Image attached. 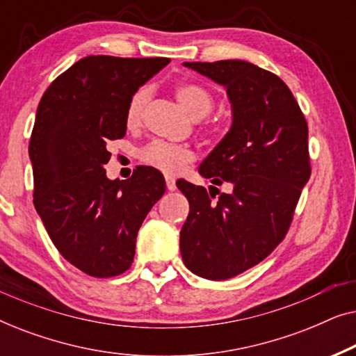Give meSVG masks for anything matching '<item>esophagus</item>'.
I'll list each match as a JSON object with an SVG mask.
<instances>
[{
    "label": "esophagus",
    "instance_id": "1",
    "mask_svg": "<svg viewBox=\"0 0 356 356\" xmlns=\"http://www.w3.org/2000/svg\"><path fill=\"white\" fill-rule=\"evenodd\" d=\"M165 183H167L168 191H175V189H177V183H175V178L170 177V175L165 177Z\"/></svg>",
    "mask_w": 356,
    "mask_h": 356
}]
</instances>
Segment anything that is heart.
<instances>
[{
  "instance_id": "heart-1",
  "label": "heart",
  "mask_w": 356,
  "mask_h": 356,
  "mask_svg": "<svg viewBox=\"0 0 356 356\" xmlns=\"http://www.w3.org/2000/svg\"><path fill=\"white\" fill-rule=\"evenodd\" d=\"M147 99L149 90L145 87H140L131 95L128 108H126L128 124H136L140 120ZM177 99L194 120L204 118V116L211 113L213 106L212 95L204 87L196 84H179L177 87ZM139 157L143 160V163L149 165V167L168 175H177L183 172L189 162H193L194 152L186 145L170 144L165 143V140H152L140 150Z\"/></svg>"
}]
</instances>
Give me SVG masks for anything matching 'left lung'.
Here are the masks:
<instances>
[{"label":"left lung","mask_w":356,"mask_h":356,"mask_svg":"<svg viewBox=\"0 0 356 356\" xmlns=\"http://www.w3.org/2000/svg\"><path fill=\"white\" fill-rule=\"evenodd\" d=\"M183 65L225 87L232 126L199 173L233 189L212 201L211 189L178 179L189 202L179 250L193 274L227 280L266 259L289 232L311 175L308 124L285 82L252 63Z\"/></svg>","instance_id":"1"}]
</instances>
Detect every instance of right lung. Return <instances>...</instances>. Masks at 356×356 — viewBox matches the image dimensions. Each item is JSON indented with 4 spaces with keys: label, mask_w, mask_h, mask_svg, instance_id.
<instances>
[{
    "label": "right lung",
    "mask_w": 356,
    "mask_h": 356,
    "mask_svg": "<svg viewBox=\"0 0 356 356\" xmlns=\"http://www.w3.org/2000/svg\"><path fill=\"white\" fill-rule=\"evenodd\" d=\"M168 58L86 56L51 82L29 144L33 206L53 245L87 275L115 277L133 264L136 236L165 193L163 175L138 167L106 178L108 140L126 134L131 95Z\"/></svg>",
    "instance_id": "right-lung-1"
}]
</instances>
